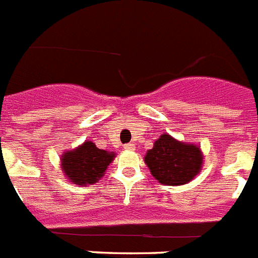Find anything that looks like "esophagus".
<instances>
[{"instance_id": "1", "label": "esophagus", "mask_w": 258, "mask_h": 258, "mask_svg": "<svg viewBox=\"0 0 258 258\" xmlns=\"http://www.w3.org/2000/svg\"><path fill=\"white\" fill-rule=\"evenodd\" d=\"M124 149H127V151H134L135 149V144L134 143H128V144L124 146Z\"/></svg>"}]
</instances>
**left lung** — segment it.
Returning a JSON list of instances; mask_svg holds the SVG:
<instances>
[{
  "mask_svg": "<svg viewBox=\"0 0 258 258\" xmlns=\"http://www.w3.org/2000/svg\"><path fill=\"white\" fill-rule=\"evenodd\" d=\"M144 162L160 183L179 186L189 183L202 170L203 153L194 143L179 142L169 134H162L153 148L147 151Z\"/></svg>",
  "mask_w": 258,
  "mask_h": 258,
  "instance_id": "8db88e82",
  "label": "left lung"
}]
</instances>
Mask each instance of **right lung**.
Masks as SVG:
<instances>
[{"label":"right lung","instance_id":"obj_1","mask_svg":"<svg viewBox=\"0 0 258 258\" xmlns=\"http://www.w3.org/2000/svg\"><path fill=\"white\" fill-rule=\"evenodd\" d=\"M115 155L99 149L92 140H86L75 149L62 153L60 165L69 182L80 186L94 185L105 176L106 169L114 161Z\"/></svg>","mask_w":258,"mask_h":258}]
</instances>
